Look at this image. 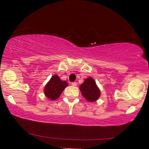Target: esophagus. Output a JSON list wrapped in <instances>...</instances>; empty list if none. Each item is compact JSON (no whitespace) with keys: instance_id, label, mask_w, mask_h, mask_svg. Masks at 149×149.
<instances>
[{"instance_id":"1","label":"esophagus","mask_w":149,"mask_h":149,"mask_svg":"<svg viewBox=\"0 0 149 149\" xmlns=\"http://www.w3.org/2000/svg\"><path fill=\"white\" fill-rule=\"evenodd\" d=\"M72 85L73 86H77V83L75 82H74V83H72Z\"/></svg>"}]
</instances>
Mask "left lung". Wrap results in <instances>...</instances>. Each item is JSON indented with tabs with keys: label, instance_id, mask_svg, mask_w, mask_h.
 Listing matches in <instances>:
<instances>
[{
	"label": "left lung",
	"instance_id": "obj_1",
	"mask_svg": "<svg viewBox=\"0 0 149 149\" xmlns=\"http://www.w3.org/2000/svg\"><path fill=\"white\" fill-rule=\"evenodd\" d=\"M79 89L83 96L88 102H95L100 97V91L92 77L86 79Z\"/></svg>",
	"mask_w": 149,
	"mask_h": 149
}]
</instances>
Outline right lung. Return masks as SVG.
I'll return each mask as SVG.
<instances>
[{
	"mask_svg": "<svg viewBox=\"0 0 149 149\" xmlns=\"http://www.w3.org/2000/svg\"><path fill=\"white\" fill-rule=\"evenodd\" d=\"M68 86V83L62 81L58 75H54L45 85L44 93L50 100H56L61 95L63 91Z\"/></svg>",
	"mask_w": 149,
	"mask_h": 149,
	"instance_id": "1",
	"label": "right lung"
}]
</instances>
